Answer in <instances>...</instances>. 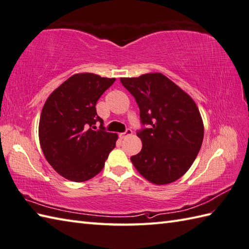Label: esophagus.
<instances>
[{"mask_svg": "<svg viewBox=\"0 0 249 249\" xmlns=\"http://www.w3.org/2000/svg\"><path fill=\"white\" fill-rule=\"evenodd\" d=\"M130 135H133V130L128 128V129H126L125 133L120 134V137H121L122 139H124V138H126V137H128V136H130Z\"/></svg>", "mask_w": 249, "mask_h": 249, "instance_id": "1", "label": "esophagus"}]
</instances>
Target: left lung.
I'll use <instances>...</instances> for the list:
<instances>
[{"label":"left lung","mask_w":249,"mask_h":249,"mask_svg":"<svg viewBox=\"0 0 249 249\" xmlns=\"http://www.w3.org/2000/svg\"><path fill=\"white\" fill-rule=\"evenodd\" d=\"M120 80L138 104L142 125L150 126L137 131L142 149L130 157L131 162L153 184L177 181L193 165L203 141L197 105L160 72Z\"/></svg>","instance_id":"obj_1"}]
</instances>
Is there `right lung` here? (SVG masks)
<instances>
[{
	"label": "right lung",
	"mask_w": 249,
	"mask_h": 249,
	"mask_svg": "<svg viewBox=\"0 0 249 249\" xmlns=\"http://www.w3.org/2000/svg\"><path fill=\"white\" fill-rule=\"evenodd\" d=\"M115 78L76 73L47 98L39 119V143L51 167L67 179L84 182L103 170L118 135L107 133L96 112L97 100ZM96 121L102 123L96 129Z\"/></svg>",
	"instance_id": "1"
}]
</instances>
